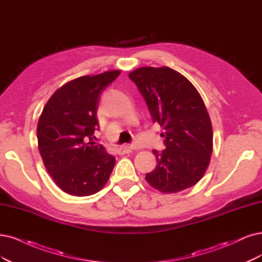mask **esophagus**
Segmentation results:
<instances>
[{"label": "esophagus", "instance_id": "esophagus-1", "mask_svg": "<svg viewBox=\"0 0 262 262\" xmlns=\"http://www.w3.org/2000/svg\"><path fill=\"white\" fill-rule=\"evenodd\" d=\"M134 150H136V148H134L132 144H127V143H125V144H123V146L120 147V153H122V154L132 153Z\"/></svg>", "mask_w": 262, "mask_h": 262}]
</instances>
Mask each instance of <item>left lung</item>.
I'll return each mask as SVG.
<instances>
[{
  "label": "left lung",
  "instance_id": "1",
  "mask_svg": "<svg viewBox=\"0 0 262 262\" xmlns=\"http://www.w3.org/2000/svg\"><path fill=\"white\" fill-rule=\"evenodd\" d=\"M128 76L165 138V150H153L158 164L146 180L163 193H177L196 185L212 152L211 121L200 93L186 76L168 67H142Z\"/></svg>",
  "mask_w": 262,
  "mask_h": 262
}]
</instances>
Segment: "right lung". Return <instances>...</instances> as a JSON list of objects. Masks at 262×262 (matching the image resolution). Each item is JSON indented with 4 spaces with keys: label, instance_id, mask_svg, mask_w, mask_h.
Returning <instances> with one entry per match:
<instances>
[{
    "label": "right lung",
    "instance_id": "right-lung-1",
    "mask_svg": "<svg viewBox=\"0 0 262 262\" xmlns=\"http://www.w3.org/2000/svg\"><path fill=\"white\" fill-rule=\"evenodd\" d=\"M120 73L112 70L66 83L48 99L38 119L36 136L44 166L68 194H95L109 180L115 158L93 141V135L100 94Z\"/></svg>",
    "mask_w": 262,
    "mask_h": 262
}]
</instances>
